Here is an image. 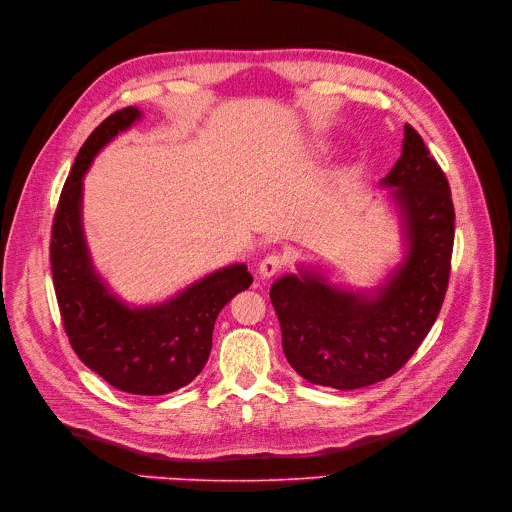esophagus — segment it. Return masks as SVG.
<instances>
[{"mask_svg": "<svg viewBox=\"0 0 512 512\" xmlns=\"http://www.w3.org/2000/svg\"><path fill=\"white\" fill-rule=\"evenodd\" d=\"M285 262H287V260H285L281 254H269V256H266V258L260 262V275L266 277V279L275 277L277 273L283 271Z\"/></svg>", "mask_w": 512, "mask_h": 512, "instance_id": "1", "label": "esophagus"}]
</instances>
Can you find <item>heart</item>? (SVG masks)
Here are the masks:
<instances>
[{"label":"heart","mask_w":512,"mask_h":512,"mask_svg":"<svg viewBox=\"0 0 512 512\" xmlns=\"http://www.w3.org/2000/svg\"><path fill=\"white\" fill-rule=\"evenodd\" d=\"M323 152H325V145H323V143H312V145H310V154L319 156V154H323Z\"/></svg>","instance_id":"b5f03b06"}]
</instances>
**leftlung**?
Here are the masks:
<instances>
[{"label":"left lung","instance_id":"left-lung-1","mask_svg":"<svg viewBox=\"0 0 512 512\" xmlns=\"http://www.w3.org/2000/svg\"><path fill=\"white\" fill-rule=\"evenodd\" d=\"M396 204L406 256L369 291L331 285L302 269L271 287L283 352L314 385L358 389L392 377L417 352L446 298L454 246L448 179L423 137L404 125L402 156L381 179Z\"/></svg>","mask_w":512,"mask_h":512}]
</instances>
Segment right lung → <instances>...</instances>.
I'll return each instance as SVG.
<instances>
[{
    "label": "right lung",
    "mask_w": 512,
    "mask_h": 512,
    "mask_svg": "<svg viewBox=\"0 0 512 512\" xmlns=\"http://www.w3.org/2000/svg\"><path fill=\"white\" fill-rule=\"evenodd\" d=\"M141 112L110 114L77 154L60 193L52 227V275L68 342L87 367L120 392L162 396L200 375L212 329L237 294L252 285L246 264H231L154 306L120 302L95 273L83 233V177L106 143L127 131Z\"/></svg>",
    "instance_id": "1"
}]
</instances>
